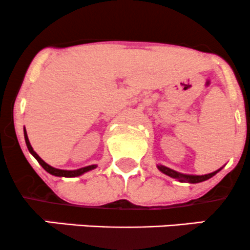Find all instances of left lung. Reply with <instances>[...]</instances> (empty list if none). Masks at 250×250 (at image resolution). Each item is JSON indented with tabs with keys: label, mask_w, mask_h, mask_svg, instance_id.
<instances>
[{
	"label": "left lung",
	"mask_w": 250,
	"mask_h": 250,
	"mask_svg": "<svg viewBox=\"0 0 250 250\" xmlns=\"http://www.w3.org/2000/svg\"><path fill=\"white\" fill-rule=\"evenodd\" d=\"M157 167L162 171L163 173H165V175L170 176V177L172 178H176V180H178L180 182H188V183H199V182H204V181L208 180V178L213 177V176L217 173L219 170H217V171L214 172H211V173H207V175H185V173H181V172H177L175 171V170L170 169V167H164V165H157Z\"/></svg>",
	"instance_id": "8db88e82"
}]
</instances>
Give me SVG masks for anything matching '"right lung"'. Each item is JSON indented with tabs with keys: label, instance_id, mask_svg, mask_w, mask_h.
<instances>
[{
	"label": "right lung",
	"instance_id": "obj_1",
	"mask_svg": "<svg viewBox=\"0 0 250 250\" xmlns=\"http://www.w3.org/2000/svg\"><path fill=\"white\" fill-rule=\"evenodd\" d=\"M23 135H25L26 145H27V148H28V151H30V153L32 154V156L35 157L37 160H38V163L44 167V170H45V171H48L49 173H51V175L59 176V177H77V176L83 175V173L90 171V170H93L97 167V165H88V167H81V169H78V170H61V169H56V167H50L49 164H46V163L44 162V160L42 159L35 151H33L32 146H31V144H30V140H28V138H27V133H26L25 128H23Z\"/></svg>",
	"mask_w": 250,
	"mask_h": 250
}]
</instances>
